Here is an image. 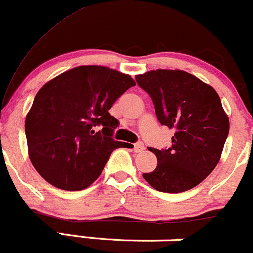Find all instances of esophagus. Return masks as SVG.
I'll return each mask as SVG.
<instances>
[{"instance_id": "34e87169", "label": "esophagus", "mask_w": 253, "mask_h": 253, "mask_svg": "<svg viewBox=\"0 0 253 253\" xmlns=\"http://www.w3.org/2000/svg\"><path fill=\"white\" fill-rule=\"evenodd\" d=\"M145 149V145L143 144V141H138V143L134 144V152H141Z\"/></svg>"}]
</instances>
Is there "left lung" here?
Here are the masks:
<instances>
[{
	"label": "left lung",
	"mask_w": 253,
	"mask_h": 253,
	"mask_svg": "<svg viewBox=\"0 0 253 253\" xmlns=\"http://www.w3.org/2000/svg\"><path fill=\"white\" fill-rule=\"evenodd\" d=\"M135 81L150 95L159 123L175 129L169 149H149L158 163L143 177L163 193L196 187L219 163L228 135L229 121L219 95L182 70L149 71Z\"/></svg>",
	"instance_id": "8db88e82"
}]
</instances>
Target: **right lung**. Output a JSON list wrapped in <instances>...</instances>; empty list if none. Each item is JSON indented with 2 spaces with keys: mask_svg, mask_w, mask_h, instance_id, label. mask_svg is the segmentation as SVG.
<instances>
[{
  "mask_svg": "<svg viewBox=\"0 0 253 253\" xmlns=\"http://www.w3.org/2000/svg\"><path fill=\"white\" fill-rule=\"evenodd\" d=\"M134 85L128 75L84 65L38 91L25 132L32 164L45 181L69 191L96 181L113 151L126 144L113 139L119 120L109 109Z\"/></svg>",
  "mask_w": 253,
  "mask_h": 253,
  "instance_id": "right-lung-1",
  "label": "right lung"
}]
</instances>
